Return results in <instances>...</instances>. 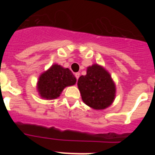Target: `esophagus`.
I'll return each instance as SVG.
<instances>
[{"instance_id":"1","label":"esophagus","mask_w":155,"mask_h":155,"mask_svg":"<svg viewBox=\"0 0 155 155\" xmlns=\"http://www.w3.org/2000/svg\"><path fill=\"white\" fill-rule=\"evenodd\" d=\"M74 75H75V77H76L77 80H78L79 77H80V73H76Z\"/></svg>"}]
</instances>
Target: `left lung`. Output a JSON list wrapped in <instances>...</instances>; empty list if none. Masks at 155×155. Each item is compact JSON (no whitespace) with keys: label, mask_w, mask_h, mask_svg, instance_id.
Here are the masks:
<instances>
[{"label":"left lung","mask_w":155,"mask_h":155,"mask_svg":"<svg viewBox=\"0 0 155 155\" xmlns=\"http://www.w3.org/2000/svg\"><path fill=\"white\" fill-rule=\"evenodd\" d=\"M83 102L94 109H104L113 103L116 87L111 76L98 64L88 67L86 75L78 81Z\"/></svg>","instance_id":"left-lung-1"}]
</instances>
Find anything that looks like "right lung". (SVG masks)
Instances as JSON below:
<instances>
[{"label": "right lung", "instance_id": "1", "mask_svg": "<svg viewBox=\"0 0 155 155\" xmlns=\"http://www.w3.org/2000/svg\"><path fill=\"white\" fill-rule=\"evenodd\" d=\"M76 81V78L68 68L54 64L39 77L37 88L41 97L53 99L60 96L64 87L74 85Z\"/></svg>", "mask_w": 155, "mask_h": 155}]
</instances>
